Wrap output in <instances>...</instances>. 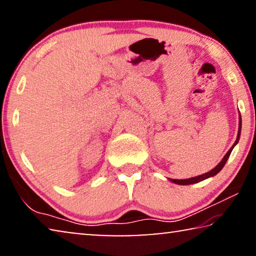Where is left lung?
<instances>
[{
  "mask_svg": "<svg viewBox=\"0 0 256 256\" xmlns=\"http://www.w3.org/2000/svg\"><path fill=\"white\" fill-rule=\"evenodd\" d=\"M240 130H242V118H240V128H238V136H237V138H236L235 144H232V148L228 150V152H227L226 154H224V157L222 158V162H220L218 164H216V166L214 168V170H211L210 172H206V174H203V175L196 176V177H192V178H188V180H172V178H170V180L172 182V183L178 184V185H190V184L198 183V182H201V180H206V178H209V177H212V176H214V175L218 174V172L224 168V164L227 162V160H228V158H229V156H230V154H232L234 146H235L237 144L238 140H240Z\"/></svg>",
  "mask_w": 256,
  "mask_h": 256,
  "instance_id": "left-lung-1",
  "label": "left lung"
}]
</instances>
